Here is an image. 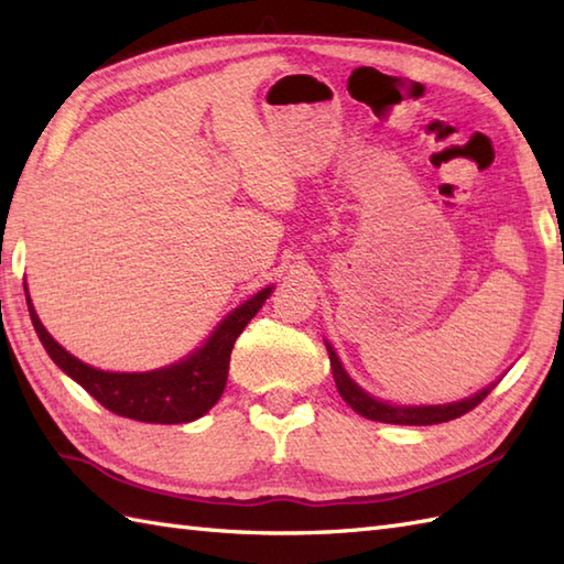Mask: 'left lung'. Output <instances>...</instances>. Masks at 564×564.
<instances>
[{
    "instance_id": "obj_1",
    "label": "left lung",
    "mask_w": 564,
    "mask_h": 564,
    "mask_svg": "<svg viewBox=\"0 0 564 564\" xmlns=\"http://www.w3.org/2000/svg\"><path fill=\"white\" fill-rule=\"evenodd\" d=\"M329 351V364H332V373H334V382H337V390L341 398L346 400V404H351V410L358 412L366 419H373V422H386V424H404V426H429V424H443L451 422V419H458L463 414H467L470 410H475L489 392L495 390V386L485 388L482 392L473 394L463 402H453V404H436V406H392L386 402H378L370 398L368 392H364L356 382L346 376V370L341 368L337 354L332 351V346L327 344Z\"/></svg>"
}]
</instances>
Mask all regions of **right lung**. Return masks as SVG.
<instances>
[{
  "label": "right lung",
  "instance_id": "right-lung-1",
  "mask_svg": "<svg viewBox=\"0 0 564 564\" xmlns=\"http://www.w3.org/2000/svg\"><path fill=\"white\" fill-rule=\"evenodd\" d=\"M269 295L271 289H263L254 297H249L245 305H239L235 313L223 319V325L213 332V337L200 351L188 356L182 364L152 370V373H106V370L82 364L45 332L31 305V297H26V303L35 334H39L47 356L106 410L135 419V422L184 424L203 416L220 400L232 346Z\"/></svg>",
  "mask_w": 564,
  "mask_h": 564
}]
</instances>
